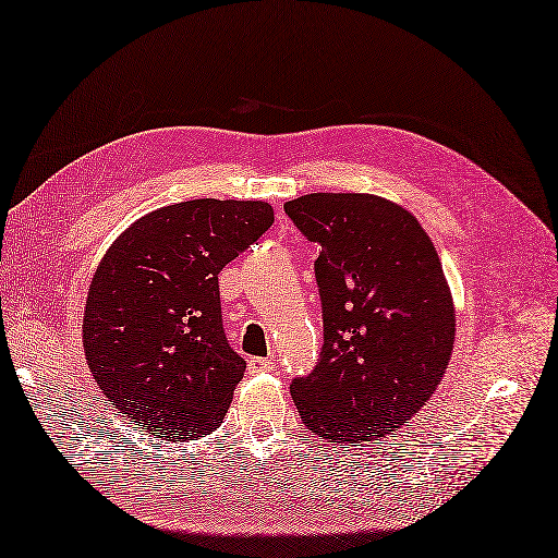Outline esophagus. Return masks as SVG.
<instances>
[{"label": "esophagus", "instance_id": "esophagus-1", "mask_svg": "<svg viewBox=\"0 0 558 558\" xmlns=\"http://www.w3.org/2000/svg\"><path fill=\"white\" fill-rule=\"evenodd\" d=\"M276 367V363L270 359H250L247 361V369L250 375H262V373H270Z\"/></svg>", "mask_w": 558, "mask_h": 558}]
</instances>
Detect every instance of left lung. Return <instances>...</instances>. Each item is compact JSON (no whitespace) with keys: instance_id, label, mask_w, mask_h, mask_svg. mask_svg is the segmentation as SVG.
<instances>
[{"instance_id":"left-lung-1","label":"left lung","mask_w":558,"mask_h":558,"mask_svg":"<svg viewBox=\"0 0 558 558\" xmlns=\"http://www.w3.org/2000/svg\"><path fill=\"white\" fill-rule=\"evenodd\" d=\"M284 214L318 242L323 351L290 393L330 442L396 432L450 363L454 306L432 238L401 205L367 193H311Z\"/></svg>"}]
</instances>
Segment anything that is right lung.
Masks as SVG:
<instances>
[{
    "label": "right lung",
    "instance_id": "add662e5",
    "mask_svg": "<svg viewBox=\"0 0 558 558\" xmlns=\"http://www.w3.org/2000/svg\"><path fill=\"white\" fill-rule=\"evenodd\" d=\"M270 223L262 199H189L134 221L98 264L84 355L108 401L155 438H203L228 412L247 363L228 347L219 274Z\"/></svg>",
    "mask_w": 558,
    "mask_h": 558
}]
</instances>
